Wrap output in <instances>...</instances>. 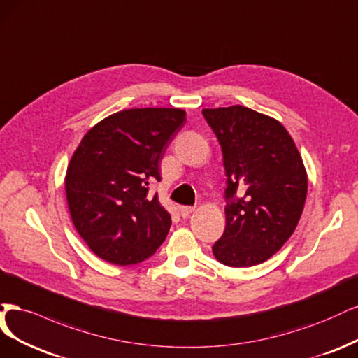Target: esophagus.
<instances>
[{
  "label": "esophagus",
  "mask_w": 358,
  "mask_h": 358,
  "mask_svg": "<svg viewBox=\"0 0 358 358\" xmlns=\"http://www.w3.org/2000/svg\"><path fill=\"white\" fill-rule=\"evenodd\" d=\"M180 214H181V217H189L192 213H193V206H187V205H182V206H180Z\"/></svg>",
  "instance_id": "esophagus-1"
}]
</instances>
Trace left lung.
<instances>
[{"label": "left lung", "mask_w": 358, "mask_h": 358, "mask_svg": "<svg viewBox=\"0 0 358 358\" xmlns=\"http://www.w3.org/2000/svg\"><path fill=\"white\" fill-rule=\"evenodd\" d=\"M223 152L226 227L213 245L218 262L250 268L290 238L302 215L306 171L293 138L269 116L247 107L205 108Z\"/></svg>", "instance_id": "obj_1"}]
</instances>
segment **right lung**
I'll return each instance as SVG.
<instances>
[{"label": "right lung", "instance_id": "1", "mask_svg": "<svg viewBox=\"0 0 358 358\" xmlns=\"http://www.w3.org/2000/svg\"><path fill=\"white\" fill-rule=\"evenodd\" d=\"M186 123L180 108L119 111L92 128L66 169L68 208L80 236L114 264H136L162 245L171 215L150 193L159 160Z\"/></svg>", "mask_w": 358, "mask_h": 358}]
</instances>
